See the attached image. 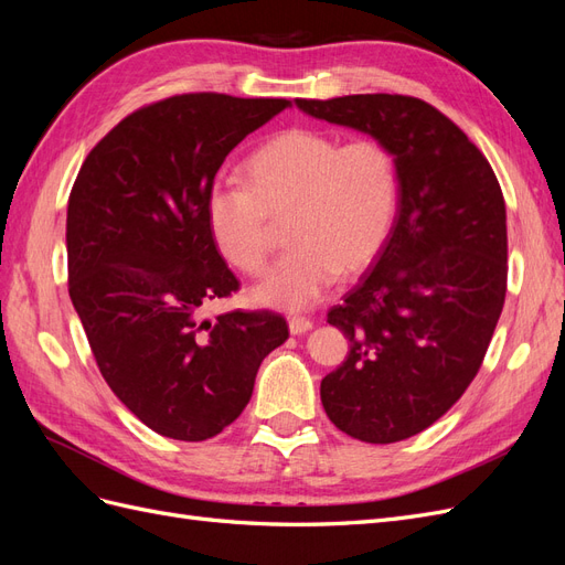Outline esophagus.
I'll return each mask as SVG.
<instances>
[{"label": "esophagus", "instance_id": "esophagus-1", "mask_svg": "<svg viewBox=\"0 0 565 565\" xmlns=\"http://www.w3.org/2000/svg\"><path fill=\"white\" fill-rule=\"evenodd\" d=\"M287 322H289V332H292V334H303V332H309L313 328V322L309 318H303V316H292Z\"/></svg>", "mask_w": 565, "mask_h": 565}]
</instances>
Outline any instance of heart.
Wrapping results in <instances>:
<instances>
[{
	"instance_id": "1",
	"label": "heart",
	"mask_w": 565,
	"mask_h": 565,
	"mask_svg": "<svg viewBox=\"0 0 565 565\" xmlns=\"http://www.w3.org/2000/svg\"><path fill=\"white\" fill-rule=\"evenodd\" d=\"M245 179L212 185L207 226L233 268L259 276L273 249V221L289 216L292 247L252 289L254 303L268 309H309L339 273L367 268L396 218V158L370 136L341 143L322 129H285L252 152Z\"/></svg>"
}]
</instances>
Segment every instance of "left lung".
Wrapping results in <instances>:
<instances>
[{
    "mask_svg": "<svg viewBox=\"0 0 565 565\" xmlns=\"http://www.w3.org/2000/svg\"><path fill=\"white\" fill-rule=\"evenodd\" d=\"M318 119L361 129L396 158L398 214L377 256L328 322L349 355L320 384L339 431L396 443L440 419L483 365L507 297V207L469 136L403 94L297 98Z\"/></svg>",
    "mask_w": 565,
    "mask_h": 565,
    "instance_id": "8db88e82",
    "label": "left lung"
}]
</instances>
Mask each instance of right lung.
I'll list each match as a JSON object with an SVG mask.
<instances>
[{
    "label": "right lung",
    "instance_id": "1",
    "mask_svg": "<svg viewBox=\"0 0 565 565\" xmlns=\"http://www.w3.org/2000/svg\"><path fill=\"white\" fill-rule=\"evenodd\" d=\"M287 98L200 92L127 115L100 139L67 198V292L94 361L148 429L207 440L241 417L264 358L285 344L273 311L198 322L241 282L207 226L218 167Z\"/></svg>",
    "mask_w": 565,
    "mask_h": 565
}]
</instances>
